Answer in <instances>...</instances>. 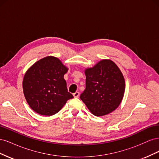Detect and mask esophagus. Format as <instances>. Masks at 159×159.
<instances>
[{
	"label": "esophagus",
	"mask_w": 159,
	"mask_h": 159,
	"mask_svg": "<svg viewBox=\"0 0 159 159\" xmlns=\"http://www.w3.org/2000/svg\"><path fill=\"white\" fill-rule=\"evenodd\" d=\"M73 95H74V98H78L80 96V92H78V91H76V92H75L73 94Z\"/></svg>",
	"instance_id": "obj_1"
}]
</instances>
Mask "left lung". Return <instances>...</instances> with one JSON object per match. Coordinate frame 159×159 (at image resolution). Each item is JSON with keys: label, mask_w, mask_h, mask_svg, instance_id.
Wrapping results in <instances>:
<instances>
[{"label": "left lung", "mask_w": 159, "mask_h": 159, "mask_svg": "<svg viewBox=\"0 0 159 159\" xmlns=\"http://www.w3.org/2000/svg\"><path fill=\"white\" fill-rule=\"evenodd\" d=\"M85 89L80 99L95 116L116 109L124 96L125 82L122 72L111 60H102L85 70Z\"/></svg>", "instance_id": "left-lung-1"}]
</instances>
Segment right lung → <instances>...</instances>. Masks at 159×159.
I'll list each match as a JSON object with an SVG mask.
<instances>
[{
    "mask_svg": "<svg viewBox=\"0 0 159 159\" xmlns=\"http://www.w3.org/2000/svg\"><path fill=\"white\" fill-rule=\"evenodd\" d=\"M68 71L60 59L52 56L37 61L28 69L23 78L22 88L26 102L33 111L51 116L74 98L68 91L64 78Z\"/></svg>",
    "mask_w": 159,
    "mask_h": 159,
    "instance_id": "1",
    "label": "right lung"
}]
</instances>
